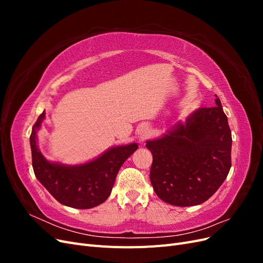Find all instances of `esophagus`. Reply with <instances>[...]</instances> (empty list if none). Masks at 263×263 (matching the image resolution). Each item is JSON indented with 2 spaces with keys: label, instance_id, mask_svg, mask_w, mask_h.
<instances>
[{
  "label": "esophagus",
  "instance_id": "obj_1",
  "mask_svg": "<svg viewBox=\"0 0 263 263\" xmlns=\"http://www.w3.org/2000/svg\"><path fill=\"white\" fill-rule=\"evenodd\" d=\"M138 134H139L140 140H144V139H146V137L148 136V128H147V126H141L140 128H139Z\"/></svg>",
  "mask_w": 263,
  "mask_h": 263
}]
</instances>
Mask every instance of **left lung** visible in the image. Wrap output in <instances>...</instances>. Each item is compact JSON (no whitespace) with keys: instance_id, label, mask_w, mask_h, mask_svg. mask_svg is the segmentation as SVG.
<instances>
[{"instance_id":"1","label":"left lung","mask_w":263,"mask_h":263,"mask_svg":"<svg viewBox=\"0 0 263 263\" xmlns=\"http://www.w3.org/2000/svg\"><path fill=\"white\" fill-rule=\"evenodd\" d=\"M184 124L146 141L153 154L150 181L156 194L176 206L202 204L216 192L232 166V132L217 95Z\"/></svg>"}]
</instances>
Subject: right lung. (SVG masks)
Wrapping results in <instances>:
<instances>
[{"mask_svg":"<svg viewBox=\"0 0 263 263\" xmlns=\"http://www.w3.org/2000/svg\"><path fill=\"white\" fill-rule=\"evenodd\" d=\"M39 115L30 134L33 169L38 181L59 203L69 208L92 209L107 200L123 163L137 150L136 142L107 149L94 160L83 164L66 165L50 162L37 146V132L45 119Z\"/></svg>","mask_w":263,"mask_h":263,"instance_id":"right-lung-1","label":"right lung"}]
</instances>
